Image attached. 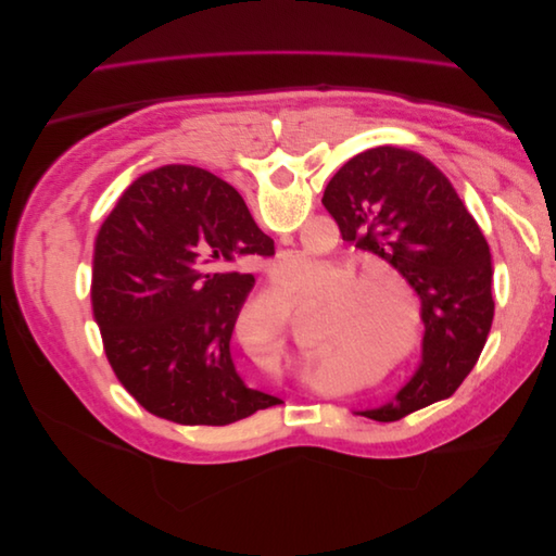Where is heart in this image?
Masks as SVG:
<instances>
[{"instance_id":"heart-1","label":"heart","mask_w":556,"mask_h":556,"mask_svg":"<svg viewBox=\"0 0 556 556\" xmlns=\"http://www.w3.org/2000/svg\"><path fill=\"white\" fill-rule=\"evenodd\" d=\"M319 266V276L306 288V299L327 296V313L315 336V355L306 362V378L313 382H327L331 368L348 345H364L384 350L399 343L403 333V319L390 296L376 294L366 288L362 276H348L341 264H319L306 255H290L278 262L276 280L285 288L306 282ZM344 282L341 283L340 280ZM241 345L252 364L262 371L276 374L290 359V327L285 317L268 319L264 339H255V319L241 315Z\"/></svg>"}]
</instances>
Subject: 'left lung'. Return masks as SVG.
Listing matches in <instances>:
<instances>
[{
    "label": "left lung",
    "mask_w": 556,
    "mask_h": 556,
    "mask_svg": "<svg viewBox=\"0 0 556 556\" xmlns=\"http://www.w3.org/2000/svg\"><path fill=\"white\" fill-rule=\"evenodd\" d=\"M323 204L348 243L390 262L422 299V364L394 401L359 415L396 422L457 392L494 319V264L450 178L415 150L378 146L345 162Z\"/></svg>",
    "instance_id": "8db88e82"
}]
</instances>
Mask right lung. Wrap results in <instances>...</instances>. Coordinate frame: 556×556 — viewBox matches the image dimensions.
<instances>
[{
    "instance_id": "1",
    "label": "right lung",
    "mask_w": 556,
    "mask_h": 556,
    "mask_svg": "<svg viewBox=\"0 0 556 556\" xmlns=\"http://www.w3.org/2000/svg\"><path fill=\"white\" fill-rule=\"evenodd\" d=\"M274 255L241 194L215 174L166 164L134 180L94 239L92 315L115 378L176 425L225 427L282 403L252 390L229 341Z\"/></svg>"
}]
</instances>
